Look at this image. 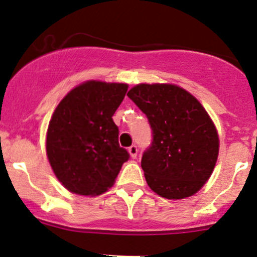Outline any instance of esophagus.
<instances>
[{
  "label": "esophagus",
  "instance_id": "obj_1",
  "mask_svg": "<svg viewBox=\"0 0 257 257\" xmlns=\"http://www.w3.org/2000/svg\"><path fill=\"white\" fill-rule=\"evenodd\" d=\"M128 151H129V154H131L132 158H133V159L137 158V155H138V147H137V145H132V147H129Z\"/></svg>",
  "mask_w": 257,
  "mask_h": 257
}]
</instances>
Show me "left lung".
I'll return each instance as SVG.
<instances>
[{"mask_svg":"<svg viewBox=\"0 0 257 257\" xmlns=\"http://www.w3.org/2000/svg\"><path fill=\"white\" fill-rule=\"evenodd\" d=\"M128 97L153 131V143L142 158L149 187L167 199L193 196L210 177L219 153L207 110L190 92L170 83H140Z\"/></svg>","mask_w":257,"mask_h":257,"instance_id":"8db88e82","label":"left lung"}]
</instances>
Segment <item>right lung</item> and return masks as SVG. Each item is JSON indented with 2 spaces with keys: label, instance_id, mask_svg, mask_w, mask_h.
I'll list each match as a JSON object with an SVG mask.
<instances>
[{
  "label": "right lung",
  "instance_id": "right-lung-1",
  "mask_svg": "<svg viewBox=\"0 0 257 257\" xmlns=\"http://www.w3.org/2000/svg\"><path fill=\"white\" fill-rule=\"evenodd\" d=\"M126 83L86 81L61 99L49 121L47 155L70 192L97 196L112 187L129 153L119 147L113 114Z\"/></svg>",
  "mask_w": 257,
  "mask_h": 257
}]
</instances>
